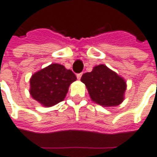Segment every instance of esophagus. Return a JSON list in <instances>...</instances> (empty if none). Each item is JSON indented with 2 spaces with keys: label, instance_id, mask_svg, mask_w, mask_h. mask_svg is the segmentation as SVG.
I'll list each match as a JSON object with an SVG mask.
<instances>
[{
  "label": "esophagus",
  "instance_id": "obj_1",
  "mask_svg": "<svg viewBox=\"0 0 157 157\" xmlns=\"http://www.w3.org/2000/svg\"><path fill=\"white\" fill-rule=\"evenodd\" d=\"M82 73H79V74H77V75H76V77H77V79H79V80H80V79L82 78Z\"/></svg>",
  "mask_w": 157,
  "mask_h": 157
}]
</instances>
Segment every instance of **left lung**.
Listing matches in <instances>:
<instances>
[{"label": "left lung", "instance_id": "8db88e82", "mask_svg": "<svg viewBox=\"0 0 157 157\" xmlns=\"http://www.w3.org/2000/svg\"><path fill=\"white\" fill-rule=\"evenodd\" d=\"M81 81L86 85L91 100L99 105L115 106L124 100L125 80L105 65L96 66L92 71L83 74Z\"/></svg>", "mask_w": 157, "mask_h": 157}]
</instances>
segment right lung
Returning <instances> with one entry per match:
<instances>
[{"instance_id":"right-lung-1","label":"right lung","mask_w":157,"mask_h":157,"mask_svg":"<svg viewBox=\"0 0 157 157\" xmlns=\"http://www.w3.org/2000/svg\"><path fill=\"white\" fill-rule=\"evenodd\" d=\"M75 80L71 70L60 64H52L31 76L30 94L44 106H52L63 101L69 86Z\"/></svg>"}]
</instances>
